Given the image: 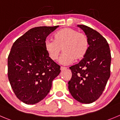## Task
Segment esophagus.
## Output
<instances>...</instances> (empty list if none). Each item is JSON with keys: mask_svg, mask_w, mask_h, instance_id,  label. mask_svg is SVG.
<instances>
[{"mask_svg": "<svg viewBox=\"0 0 120 120\" xmlns=\"http://www.w3.org/2000/svg\"><path fill=\"white\" fill-rule=\"evenodd\" d=\"M66 69H67V68H66V67H61V71H64L66 70Z\"/></svg>", "mask_w": 120, "mask_h": 120, "instance_id": "1", "label": "esophagus"}]
</instances>
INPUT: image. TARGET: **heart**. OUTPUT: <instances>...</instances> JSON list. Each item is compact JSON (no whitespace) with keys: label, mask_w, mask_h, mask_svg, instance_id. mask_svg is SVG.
<instances>
[{"label":"heart","mask_w":120,"mask_h":120,"mask_svg":"<svg viewBox=\"0 0 120 120\" xmlns=\"http://www.w3.org/2000/svg\"><path fill=\"white\" fill-rule=\"evenodd\" d=\"M48 56L56 61L61 52L59 61L62 64L69 65L75 61H80L86 55L89 48V41L86 35L71 28L58 30L54 35V40L47 39L44 43Z\"/></svg>","instance_id":"b5f03b06"}]
</instances>
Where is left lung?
Listing matches in <instances>:
<instances>
[{"mask_svg": "<svg viewBox=\"0 0 120 120\" xmlns=\"http://www.w3.org/2000/svg\"><path fill=\"white\" fill-rule=\"evenodd\" d=\"M78 26L89 41L86 55L78 64L69 67L72 78L68 89L74 99L90 104L100 98L110 76L111 52L107 40L99 32L83 25Z\"/></svg>", "mask_w": 120, "mask_h": 120, "instance_id": "8db88e82", "label": "left lung"}]
</instances>
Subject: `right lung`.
Returning a JSON list of instances; mask_svg holds the SVG:
<instances>
[{
    "label": "right lung",
    "mask_w": 120,
    "mask_h": 120,
    "mask_svg": "<svg viewBox=\"0 0 120 120\" xmlns=\"http://www.w3.org/2000/svg\"><path fill=\"white\" fill-rule=\"evenodd\" d=\"M58 26L32 28L12 45L8 59V78L16 96L26 104L43 100L61 72L44 46L46 37Z\"/></svg>",
    "instance_id": "obj_1"
}]
</instances>
